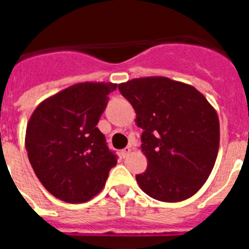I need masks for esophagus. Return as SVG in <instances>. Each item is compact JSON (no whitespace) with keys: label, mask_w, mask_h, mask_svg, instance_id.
<instances>
[{"label":"esophagus","mask_w":249,"mask_h":249,"mask_svg":"<svg viewBox=\"0 0 249 249\" xmlns=\"http://www.w3.org/2000/svg\"><path fill=\"white\" fill-rule=\"evenodd\" d=\"M131 147H126V148H123L122 151H121V155H122V157H127V156L129 155V153H131Z\"/></svg>","instance_id":"34e87169"}]
</instances>
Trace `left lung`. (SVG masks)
<instances>
[{
  "label": "left lung",
  "mask_w": 249,
  "mask_h": 249,
  "mask_svg": "<svg viewBox=\"0 0 249 249\" xmlns=\"http://www.w3.org/2000/svg\"><path fill=\"white\" fill-rule=\"evenodd\" d=\"M143 129L141 148L147 169L136 175L141 190L162 202L190 198L207 181L219 146L214 108L195 87L167 77L118 85Z\"/></svg>",
  "instance_id": "1"
}]
</instances>
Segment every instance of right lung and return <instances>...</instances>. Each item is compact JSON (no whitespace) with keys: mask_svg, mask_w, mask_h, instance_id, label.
<instances>
[{"mask_svg":"<svg viewBox=\"0 0 249 249\" xmlns=\"http://www.w3.org/2000/svg\"><path fill=\"white\" fill-rule=\"evenodd\" d=\"M114 83L71 86L35 109L26 131V149L46 190L68 203L87 202L105 186L117 155L97 128Z\"/></svg>","mask_w":249,"mask_h":249,"instance_id":"obj_1","label":"right lung"}]
</instances>
